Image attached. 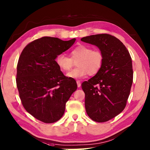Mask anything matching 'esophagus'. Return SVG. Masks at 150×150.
I'll use <instances>...</instances> for the list:
<instances>
[{
    "label": "esophagus",
    "instance_id": "esophagus-1",
    "mask_svg": "<svg viewBox=\"0 0 150 150\" xmlns=\"http://www.w3.org/2000/svg\"><path fill=\"white\" fill-rule=\"evenodd\" d=\"M77 86H78V88H80V87H81V82L79 81H77Z\"/></svg>",
    "mask_w": 150,
    "mask_h": 150
}]
</instances>
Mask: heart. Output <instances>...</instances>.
I'll return each instance as SVG.
<instances>
[{"label":"heart","instance_id":"obj_1","mask_svg":"<svg viewBox=\"0 0 150 150\" xmlns=\"http://www.w3.org/2000/svg\"><path fill=\"white\" fill-rule=\"evenodd\" d=\"M71 58L65 54L60 53L56 57L55 62L62 71H67L73 66V60H77V68L67 73V77L79 79L84 77L88 73L94 75L100 71L103 64V55L99 50H92L90 46L79 45L73 48L70 53Z\"/></svg>","mask_w":150,"mask_h":150}]
</instances>
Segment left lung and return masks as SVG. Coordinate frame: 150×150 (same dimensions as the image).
Masks as SVG:
<instances>
[{
  "label": "left lung",
  "instance_id": "left-lung-1",
  "mask_svg": "<svg viewBox=\"0 0 150 150\" xmlns=\"http://www.w3.org/2000/svg\"><path fill=\"white\" fill-rule=\"evenodd\" d=\"M81 41L97 46L103 55L100 71L81 86L88 115L95 122H106L126 106L133 82L131 56L123 43L109 34L84 37Z\"/></svg>",
  "mask_w": 150,
  "mask_h": 150
}]
</instances>
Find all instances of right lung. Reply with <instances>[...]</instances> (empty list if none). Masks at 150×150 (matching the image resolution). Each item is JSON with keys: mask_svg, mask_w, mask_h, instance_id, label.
Masks as SVG:
<instances>
[{"mask_svg": "<svg viewBox=\"0 0 150 150\" xmlns=\"http://www.w3.org/2000/svg\"><path fill=\"white\" fill-rule=\"evenodd\" d=\"M75 40L44 37L28 44L19 57L16 82L22 104L43 122L59 120L67 101L77 89L76 81L65 77L55 62L56 57Z\"/></svg>", "mask_w": 150, "mask_h": 150, "instance_id": "right-lung-1", "label": "right lung"}]
</instances>
